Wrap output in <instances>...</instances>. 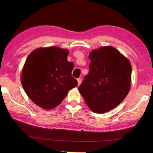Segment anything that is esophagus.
<instances>
[{
	"label": "esophagus",
	"mask_w": 153,
	"mask_h": 153,
	"mask_svg": "<svg viewBox=\"0 0 153 153\" xmlns=\"http://www.w3.org/2000/svg\"><path fill=\"white\" fill-rule=\"evenodd\" d=\"M77 80V82H78V86H79V85L81 84V83H82V79L78 78Z\"/></svg>",
	"instance_id": "esophagus-1"
}]
</instances>
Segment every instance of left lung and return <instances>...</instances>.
Here are the masks:
<instances>
[{"instance_id": "left-lung-1", "label": "left lung", "mask_w": 153, "mask_h": 153, "mask_svg": "<svg viewBox=\"0 0 153 153\" xmlns=\"http://www.w3.org/2000/svg\"><path fill=\"white\" fill-rule=\"evenodd\" d=\"M90 71L78 88L93 112L104 113L123 101L130 89L131 65L117 49L110 46L92 51Z\"/></svg>"}]
</instances>
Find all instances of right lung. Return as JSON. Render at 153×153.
Masks as SVG:
<instances>
[{
  "label": "right lung",
  "instance_id": "right-lung-1",
  "mask_svg": "<svg viewBox=\"0 0 153 153\" xmlns=\"http://www.w3.org/2000/svg\"><path fill=\"white\" fill-rule=\"evenodd\" d=\"M69 51L56 46L40 48L28 55L21 82L36 105L51 109L61 104L67 92L77 86L71 76L74 65L67 61Z\"/></svg>",
  "mask_w": 153,
  "mask_h": 153
}]
</instances>
